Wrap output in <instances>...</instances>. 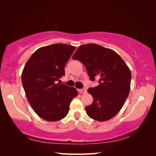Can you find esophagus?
<instances>
[{"instance_id":"34e87169","label":"esophagus","mask_w":156,"mask_h":156,"mask_svg":"<svg viewBox=\"0 0 156 156\" xmlns=\"http://www.w3.org/2000/svg\"><path fill=\"white\" fill-rule=\"evenodd\" d=\"M78 92L80 94H85L87 92V89H78Z\"/></svg>"}]
</instances>
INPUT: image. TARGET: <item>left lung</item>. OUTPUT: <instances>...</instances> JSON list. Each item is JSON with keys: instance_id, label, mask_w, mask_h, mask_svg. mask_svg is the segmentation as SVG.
<instances>
[{"instance_id": "1", "label": "left lung", "mask_w": 156, "mask_h": 156, "mask_svg": "<svg viewBox=\"0 0 156 156\" xmlns=\"http://www.w3.org/2000/svg\"><path fill=\"white\" fill-rule=\"evenodd\" d=\"M72 58L85 66L91 80L99 78L98 85L87 90L94 100L85 107L87 114L100 122L112 119L129 96L131 80L129 68L115 51L96 44L80 46Z\"/></svg>"}]
</instances>
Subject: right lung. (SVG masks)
<instances>
[{
	"label": "right lung",
	"mask_w": 156,
	"mask_h": 156,
	"mask_svg": "<svg viewBox=\"0 0 156 156\" xmlns=\"http://www.w3.org/2000/svg\"><path fill=\"white\" fill-rule=\"evenodd\" d=\"M75 49L66 44L41 47L23 69L21 80L28 102L44 120L54 122L64 118L72 99L78 96L74 87L56 84L65 76V66Z\"/></svg>",
	"instance_id": "add662e5"
}]
</instances>
